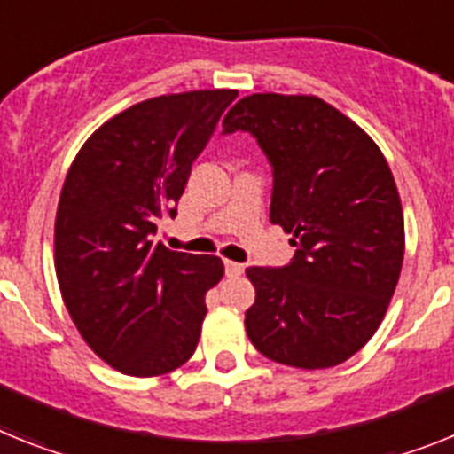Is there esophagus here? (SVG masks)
<instances>
[{
  "label": "esophagus",
  "mask_w": 454,
  "mask_h": 454,
  "mask_svg": "<svg viewBox=\"0 0 454 454\" xmlns=\"http://www.w3.org/2000/svg\"><path fill=\"white\" fill-rule=\"evenodd\" d=\"M223 265H226V274H228V277H239V274H245V265H242V262L223 261Z\"/></svg>",
  "instance_id": "1"
}]
</instances>
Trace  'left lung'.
<instances>
[{
  "instance_id": "1",
  "label": "left lung",
  "mask_w": 454,
  "mask_h": 454,
  "mask_svg": "<svg viewBox=\"0 0 454 454\" xmlns=\"http://www.w3.org/2000/svg\"><path fill=\"white\" fill-rule=\"evenodd\" d=\"M272 166L270 221L291 233L284 268H249L251 344L300 369L341 364L379 330L403 261L397 184L379 145L318 97L251 94L223 117Z\"/></svg>"
}]
</instances>
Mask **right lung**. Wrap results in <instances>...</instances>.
<instances>
[{"label":"right lung","instance_id":"1","mask_svg":"<svg viewBox=\"0 0 454 454\" xmlns=\"http://www.w3.org/2000/svg\"><path fill=\"white\" fill-rule=\"evenodd\" d=\"M235 90L147 98L91 133L57 205L55 270L80 337L129 376L168 374L193 356L205 293L223 277L216 256L154 242L175 219L192 163Z\"/></svg>","mask_w":454,"mask_h":454}]
</instances>
